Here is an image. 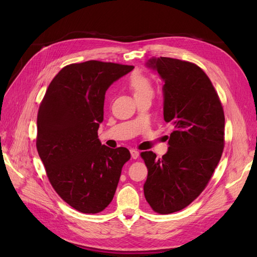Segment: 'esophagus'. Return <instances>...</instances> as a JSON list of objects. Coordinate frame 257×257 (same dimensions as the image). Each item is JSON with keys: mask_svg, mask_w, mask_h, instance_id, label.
<instances>
[{"mask_svg": "<svg viewBox=\"0 0 257 257\" xmlns=\"http://www.w3.org/2000/svg\"><path fill=\"white\" fill-rule=\"evenodd\" d=\"M130 152H131V157H132V159H134V160L138 159V157H139V152H138L137 150H135V149H132Z\"/></svg>", "mask_w": 257, "mask_h": 257, "instance_id": "esophagus-1", "label": "esophagus"}]
</instances>
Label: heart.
Listing matches in <instances>:
<instances>
[{"mask_svg":"<svg viewBox=\"0 0 257 257\" xmlns=\"http://www.w3.org/2000/svg\"><path fill=\"white\" fill-rule=\"evenodd\" d=\"M127 85L136 100L146 97L151 98L153 95L154 91L151 79L139 71H135L131 74Z\"/></svg>","mask_w":257,"mask_h":257,"instance_id":"1","label":"heart"}]
</instances>
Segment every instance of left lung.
Instances as JSON below:
<instances>
[{
  "instance_id": "8db88e82",
  "label": "left lung",
  "mask_w": 257,
  "mask_h": 257,
  "mask_svg": "<svg viewBox=\"0 0 257 257\" xmlns=\"http://www.w3.org/2000/svg\"><path fill=\"white\" fill-rule=\"evenodd\" d=\"M163 84L164 120L174 126L161 159L142 153L148 168L145 197L155 212L180 211L199 196L222 157L225 118L221 102L205 72L190 62L151 58Z\"/></svg>"
}]
</instances>
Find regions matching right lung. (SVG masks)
Returning a JSON list of instances; mask_svg holds the SVG:
<instances>
[{
	"instance_id": "obj_1",
	"label": "right lung",
	"mask_w": 257,
	"mask_h": 257,
	"mask_svg": "<svg viewBox=\"0 0 257 257\" xmlns=\"http://www.w3.org/2000/svg\"><path fill=\"white\" fill-rule=\"evenodd\" d=\"M134 66L87 61L63 67L50 82L37 114L36 148L53 189L82 213H98L111 203L126 148L102 145L107 89Z\"/></svg>"
}]
</instances>
